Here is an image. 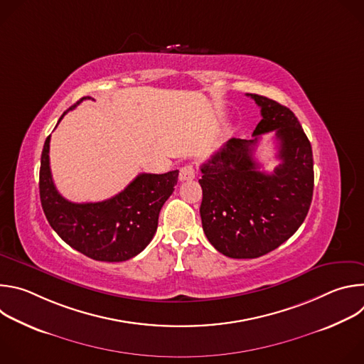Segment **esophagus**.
I'll return each mask as SVG.
<instances>
[{
  "instance_id": "obj_1",
  "label": "esophagus",
  "mask_w": 364,
  "mask_h": 364,
  "mask_svg": "<svg viewBox=\"0 0 364 364\" xmlns=\"http://www.w3.org/2000/svg\"><path fill=\"white\" fill-rule=\"evenodd\" d=\"M178 177H180L181 181H190V180L196 178V168L193 166L187 164V166L180 168V176Z\"/></svg>"
}]
</instances>
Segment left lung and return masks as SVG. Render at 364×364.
<instances>
[{
  "label": "left lung",
  "mask_w": 364,
  "mask_h": 364,
  "mask_svg": "<svg viewBox=\"0 0 364 364\" xmlns=\"http://www.w3.org/2000/svg\"><path fill=\"white\" fill-rule=\"evenodd\" d=\"M262 119L252 139L232 138L201 164L203 230L220 253L252 259L269 253L302 225L314 190L311 144L291 109L255 93ZM274 130L282 163L271 174L252 159L262 133Z\"/></svg>",
  "instance_id": "obj_1"
}]
</instances>
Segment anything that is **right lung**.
<instances>
[{
  "label": "right lung",
  "instance_id": "right-lung-1",
  "mask_svg": "<svg viewBox=\"0 0 364 364\" xmlns=\"http://www.w3.org/2000/svg\"><path fill=\"white\" fill-rule=\"evenodd\" d=\"M90 96L82 97L59 119ZM58 122V124H59ZM50 135L40 164V200L46 219L73 249L95 261L122 262L142 252L155 235L163 204L173 194L178 170L166 174L142 173L112 198L96 203H72L51 178Z\"/></svg>",
  "mask_w": 364,
  "mask_h": 364
}]
</instances>
